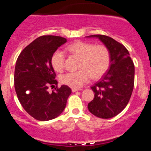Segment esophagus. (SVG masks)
I'll list each match as a JSON object with an SVG mask.
<instances>
[{"mask_svg": "<svg viewBox=\"0 0 151 151\" xmlns=\"http://www.w3.org/2000/svg\"><path fill=\"white\" fill-rule=\"evenodd\" d=\"M78 91H81V89H78V88H72V91H73V92Z\"/></svg>", "mask_w": 151, "mask_h": 151, "instance_id": "1", "label": "esophagus"}]
</instances>
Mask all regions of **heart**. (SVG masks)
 <instances>
[{
    "mask_svg": "<svg viewBox=\"0 0 151 151\" xmlns=\"http://www.w3.org/2000/svg\"><path fill=\"white\" fill-rule=\"evenodd\" d=\"M70 53L81 58L78 65L80 70L69 72L60 78L64 85L74 88H79L93 77L100 78L106 72L110 63L109 50L103 45L77 41L68 46ZM65 54L60 50L54 52L51 57V64L57 72H62L65 67Z\"/></svg>",
    "mask_w": 151,
    "mask_h": 151,
    "instance_id": "b5f03b06",
    "label": "heart"
}]
</instances>
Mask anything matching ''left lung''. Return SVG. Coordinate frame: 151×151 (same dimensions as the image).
Segmentation results:
<instances>
[{
    "mask_svg": "<svg viewBox=\"0 0 151 151\" xmlns=\"http://www.w3.org/2000/svg\"><path fill=\"white\" fill-rule=\"evenodd\" d=\"M86 38L99 39L107 47L110 55L108 71L91 88L94 97L88 104V109L99 118H113L125 109L132 94L134 63L127 49L113 38L103 35H89Z\"/></svg>",
    "mask_w": 151,
    "mask_h": 151,
    "instance_id": "1",
    "label": "left lung"
}]
</instances>
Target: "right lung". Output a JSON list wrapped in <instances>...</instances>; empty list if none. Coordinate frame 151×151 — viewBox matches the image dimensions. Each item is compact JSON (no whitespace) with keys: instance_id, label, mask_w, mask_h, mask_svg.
Here are the masks:
<instances>
[{"instance_id":"obj_1","label":"right lung","mask_w":151,"mask_h":151,"mask_svg":"<svg viewBox=\"0 0 151 151\" xmlns=\"http://www.w3.org/2000/svg\"><path fill=\"white\" fill-rule=\"evenodd\" d=\"M66 38L54 35L41 36L23 49L16 63L14 86L21 105L37 120L48 121L59 116L72 93L61 85L49 93V86L57 85L51 64L53 54Z\"/></svg>"}]
</instances>
